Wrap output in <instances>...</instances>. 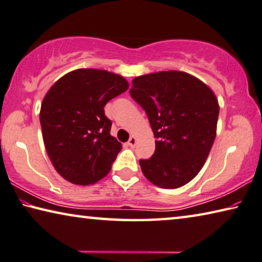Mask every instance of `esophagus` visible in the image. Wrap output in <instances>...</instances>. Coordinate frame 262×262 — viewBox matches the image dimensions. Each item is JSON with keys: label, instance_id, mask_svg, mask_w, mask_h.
Listing matches in <instances>:
<instances>
[{"label": "esophagus", "instance_id": "1", "mask_svg": "<svg viewBox=\"0 0 262 262\" xmlns=\"http://www.w3.org/2000/svg\"><path fill=\"white\" fill-rule=\"evenodd\" d=\"M136 143H137V140H136L135 137H131V138L128 139V141H127V145L130 147H135L136 146Z\"/></svg>", "mask_w": 262, "mask_h": 262}]
</instances>
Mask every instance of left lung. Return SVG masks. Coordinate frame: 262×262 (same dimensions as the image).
I'll use <instances>...</instances> for the list:
<instances>
[{
	"instance_id": "8db88e82",
	"label": "left lung",
	"mask_w": 262,
	"mask_h": 262,
	"mask_svg": "<svg viewBox=\"0 0 262 262\" xmlns=\"http://www.w3.org/2000/svg\"><path fill=\"white\" fill-rule=\"evenodd\" d=\"M130 95L146 113L156 138L153 156L139 160L145 178L165 189L191 181L216 138L215 94L188 73L166 71L137 76Z\"/></svg>"
}]
</instances>
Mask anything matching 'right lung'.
Segmentation results:
<instances>
[{"label":"right lung","instance_id":"1","mask_svg":"<svg viewBox=\"0 0 262 262\" xmlns=\"http://www.w3.org/2000/svg\"><path fill=\"white\" fill-rule=\"evenodd\" d=\"M127 88L121 75L80 68L47 92L39 114L42 139L55 170L67 181L88 186L110 171L122 144L110 135L113 123L104 106Z\"/></svg>","mask_w":262,"mask_h":262}]
</instances>
